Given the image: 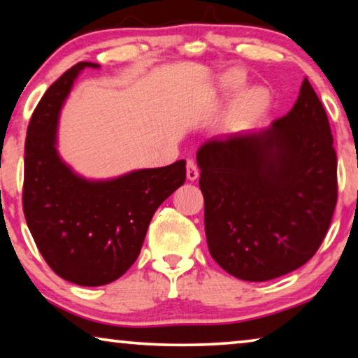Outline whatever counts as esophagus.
Masks as SVG:
<instances>
[{"mask_svg": "<svg viewBox=\"0 0 358 358\" xmlns=\"http://www.w3.org/2000/svg\"><path fill=\"white\" fill-rule=\"evenodd\" d=\"M198 174H200V171H198L195 160H187V179L196 180Z\"/></svg>", "mask_w": 358, "mask_h": 358, "instance_id": "34e87169", "label": "esophagus"}]
</instances>
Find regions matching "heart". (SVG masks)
<instances>
[{
  "label": "heart",
  "instance_id": "1",
  "mask_svg": "<svg viewBox=\"0 0 358 358\" xmlns=\"http://www.w3.org/2000/svg\"><path fill=\"white\" fill-rule=\"evenodd\" d=\"M219 87L229 96H235L245 87V76L238 70H230L219 78ZM268 94L262 87H252L243 92L235 102L234 120L238 124H250L266 112Z\"/></svg>",
  "mask_w": 358,
  "mask_h": 358
}]
</instances>
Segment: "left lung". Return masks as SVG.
Returning <instances> with one entry per match:
<instances>
[{
	"label": "left lung",
	"mask_w": 358,
	"mask_h": 358,
	"mask_svg": "<svg viewBox=\"0 0 358 358\" xmlns=\"http://www.w3.org/2000/svg\"><path fill=\"white\" fill-rule=\"evenodd\" d=\"M196 163L208 248L225 272L267 282L320 248L338 201V160L309 80L285 117L267 129L206 141Z\"/></svg>",
	"instance_id": "left-lung-1"
}]
</instances>
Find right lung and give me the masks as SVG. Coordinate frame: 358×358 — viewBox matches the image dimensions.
I'll list each match as a JSON object with an SVG mask.
<instances>
[{
  "label": "right lung",
  "instance_id": "add662e5",
  "mask_svg": "<svg viewBox=\"0 0 358 358\" xmlns=\"http://www.w3.org/2000/svg\"><path fill=\"white\" fill-rule=\"evenodd\" d=\"M49 86L27 128L24 205L30 234L48 266L80 287L112 283L133 266L158 206L185 182V160L107 180L71 171L57 153L59 113L83 69Z\"/></svg>",
  "mask_w": 358,
  "mask_h": 358
}]
</instances>
